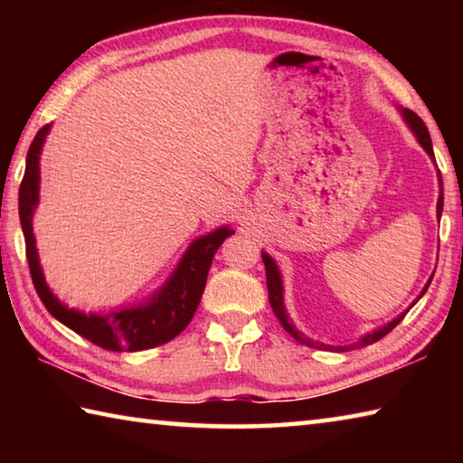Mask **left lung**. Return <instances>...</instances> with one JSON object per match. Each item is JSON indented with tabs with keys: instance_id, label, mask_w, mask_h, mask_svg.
<instances>
[{
	"instance_id": "8db88e82",
	"label": "left lung",
	"mask_w": 463,
	"mask_h": 463,
	"mask_svg": "<svg viewBox=\"0 0 463 463\" xmlns=\"http://www.w3.org/2000/svg\"><path fill=\"white\" fill-rule=\"evenodd\" d=\"M402 116H404V120L409 122V127L412 128L414 135H417L422 148H425V151L435 159L433 145H430V137H429V130L425 127V122H422L419 116L412 112V109H402ZM439 185H441V195H439V202H437V216H441V213H443V182H441V174H439ZM261 260L265 263V278H268V294H269V304H271L273 315L278 317L281 326H284L286 331L292 335L298 343L307 345V347H323V349H335V351H345V349H349V347H364V345H372L375 341H380L382 336H386L392 331V328H394L406 317V312H402V315L396 317L394 320H392V323L380 326L378 331L367 333L362 341H357L355 345H349V347H333V345H323V343L310 341L308 336H304L300 331H296V326L292 325V320H289V317L286 315V308H284V288H281V276H279V269H278L276 261H273L268 253H261ZM430 279H433V278H430ZM429 284H430V281H429ZM429 284L425 286V289H422V294L427 292Z\"/></svg>"
}]
</instances>
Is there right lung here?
I'll use <instances>...</instances> for the list:
<instances>
[{"label":"right lung","instance_id":"obj_1","mask_svg":"<svg viewBox=\"0 0 463 463\" xmlns=\"http://www.w3.org/2000/svg\"><path fill=\"white\" fill-rule=\"evenodd\" d=\"M46 135H49V127H43L28 148L26 171L18 194L20 222L26 241V260L38 298L59 323L101 349L143 351L175 339L190 325L194 312L198 308L214 253L226 237L234 234V231L229 226H222V229L194 241L190 249L185 250L184 260L179 261L174 276L161 288V292H156L153 300H148L143 307L114 310L104 317L83 315V312L62 307L52 296L49 286L44 284L33 234V214L38 203V179H41L38 175V156H41Z\"/></svg>","mask_w":463,"mask_h":463}]
</instances>
